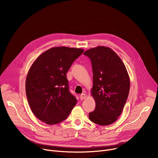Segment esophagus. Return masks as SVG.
<instances>
[{
	"label": "esophagus",
	"mask_w": 158,
	"mask_h": 158,
	"mask_svg": "<svg viewBox=\"0 0 158 158\" xmlns=\"http://www.w3.org/2000/svg\"><path fill=\"white\" fill-rule=\"evenodd\" d=\"M86 97H87V95H86V94H82L80 95L81 100H83V99H85Z\"/></svg>",
	"instance_id": "34e87169"
}]
</instances>
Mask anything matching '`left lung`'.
<instances>
[{"label": "left lung", "mask_w": 158, "mask_h": 158, "mask_svg": "<svg viewBox=\"0 0 158 158\" xmlns=\"http://www.w3.org/2000/svg\"><path fill=\"white\" fill-rule=\"evenodd\" d=\"M92 61L93 86L91 94L95 109L89 113V120L101 126L117 120L127 99L130 79L125 64L114 51L97 46L84 52Z\"/></svg>", "instance_id": "left-lung-1"}]
</instances>
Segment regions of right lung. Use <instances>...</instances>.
I'll return each mask as SVG.
<instances>
[{"label":"right lung","mask_w":158,"mask_h":158,"mask_svg":"<svg viewBox=\"0 0 158 158\" xmlns=\"http://www.w3.org/2000/svg\"><path fill=\"white\" fill-rule=\"evenodd\" d=\"M84 49L55 47L40 54L33 62L26 80L30 108L41 121L54 125L64 120L76 105L69 92L66 73Z\"/></svg>","instance_id":"1"}]
</instances>
